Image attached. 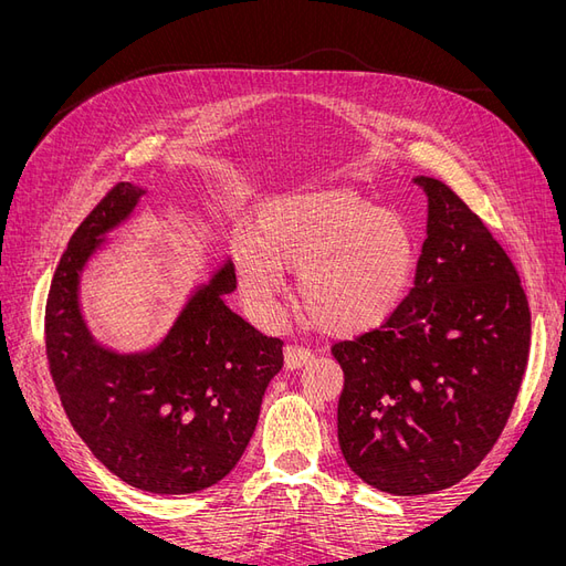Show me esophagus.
Returning a JSON list of instances; mask_svg holds the SVG:
<instances>
[{"label": "esophagus", "instance_id": "34e87169", "mask_svg": "<svg viewBox=\"0 0 566 566\" xmlns=\"http://www.w3.org/2000/svg\"><path fill=\"white\" fill-rule=\"evenodd\" d=\"M314 358V354L310 349L304 347H297V345H287L285 347V368L293 370V368H302L306 366Z\"/></svg>", "mask_w": 566, "mask_h": 566}]
</instances>
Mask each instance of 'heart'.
I'll use <instances>...</instances> for the list:
<instances>
[{"label":"heart","instance_id":"obj_1","mask_svg":"<svg viewBox=\"0 0 566 566\" xmlns=\"http://www.w3.org/2000/svg\"><path fill=\"white\" fill-rule=\"evenodd\" d=\"M238 290L252 318L279 312L285 271H297V300L323 331L378 328L406 300L418 241L406 219L352 196L312 193L266 202L252 235L231 241Z\"/></svg>","mask_w":566,"mask_h":566}]
</instances>
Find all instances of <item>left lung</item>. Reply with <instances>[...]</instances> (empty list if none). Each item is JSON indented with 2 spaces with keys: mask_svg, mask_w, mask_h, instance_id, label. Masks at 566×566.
Instances as JSON below:
<instances>
[{
  "mask_svg": "<svg viewBox=\"0 0 566 566\" xmlns=\"http://www.w3.org/2000/svg\"><path fill=\"white\" fill-rule=\"evenodd\" d=\"M413 287L380 328L337 342V439L373 489L424 495L465 479L499 441L522 387L531 312L517 269L432 177Z\"/></svg>",
  "mask_w": 566,
  "mask_h": 566,
  "instance_id": "obj_1",
  "label": "left lung"
}]
</instances>
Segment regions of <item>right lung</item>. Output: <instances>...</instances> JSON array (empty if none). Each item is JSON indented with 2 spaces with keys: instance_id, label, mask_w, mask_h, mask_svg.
Returning a JSON list of instances; mask_svg holds the SVG:
<instances>
[{
  "instance_id": "add662e5",
  "label": "right lung",
  "mask_w": 566,
  "mask_h": 566,
  "mask_svg": "<svg viewBox=\"0 0 566 566\" xmlns=\"http://www.w3.org/2000/svg\"><path fill=\"white\" fill-rule=\"evenodd\" d=\"M144 193L129 181L113 186L67 243L46 297L49 373L75 432L115 476L150 493H196L241 460L264 391L283 368V342L221 300L235 290L227 262L158 347L117 354L98 345L80 312V276L101 235Z\"/></svg>"
}]
</instances>
